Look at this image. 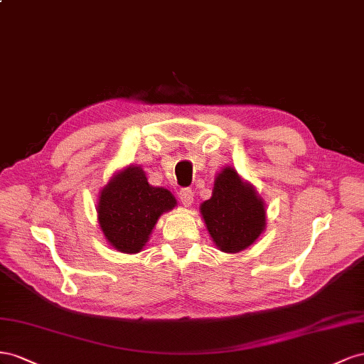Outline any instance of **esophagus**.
Listing matches in <instances>:
<instances>
[{
    "instance_id": "obj_1",
    "label": "esophagus",
    "mask_w": 364,
    "mask_h": 364,
    "mask_svg": "<svg viewBox=\"0 0 364 364\" xmlns=\"http://www.w3.org/2000/svg\"><path fill=\"white\" fill-rule=\"evenodd\" d=\"M180 200H181V203H183L186 207L192 205V204H193V192H192V189H189V188L181 189V191H180Z\"/></svg>"
}]
</instances>
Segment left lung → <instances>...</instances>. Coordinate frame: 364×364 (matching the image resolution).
<instances>
[{
	"instance_id": "obj_1",
	"label": "left lung",
	"mask_w": 364,
	"mask_h": 364,
	"mask_svg": "<svg viewBox=\"0 0 364 364\" xmlns=\"http://www.w3.org/2000/svg\"><path fill=\"white\" fill-rule=\"evenodd\" d=\"M200 213L215 245L224 253L245 250L267 227L264 200L232 166L216 173L210 200L200 205Z\"/></svg>"
}]
</instances>
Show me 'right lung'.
<instances>
[{
	"label": "right lung",
	"instance_id": "1",
	"mask_svg": "<svg viewBox=\"0 0 364 364\" xmlns=\"http://www.w3.org/2000/svg\"><path fill=\"white\" fill-rule=\"evenodd\" d=\"M176 205L164 188L148 183L140 166L129 164L114 172L97 201V221L108 244L120 253H139L149 241L155 224Z\"/></svg>",
	"mask_w": 364,
	"mask_h": 364
}]
</instances>
